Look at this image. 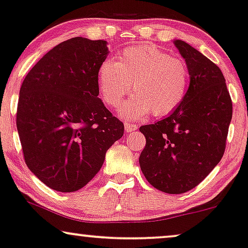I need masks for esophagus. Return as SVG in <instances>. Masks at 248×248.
I'll use <instances>...</instances> for the list:
<instances>
[{"mask_svg":"<svg viewBox=\"0 0 248 248\" xmlns=\"http://www.w3.org/2000/svg\"><path fill=\"white\" fill-rule=\"evenodd\" d=\"M137 127L136 124H129V122H127V124H124V130L127 131V133H131V131H135L137 129Z\"/></svg>","mask_w":248,"mask_h":248,"instance_id":"obj_1","label":"esophagus"}]
</instances>
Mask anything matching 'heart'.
I'll use <instances>...</instances> for the list:
<instances>
[{
	"label": "heart",
	"instance_id": "obj_1",
	"mask_svg": "<svg viewBox=\"0 0 248 248\" xmlns=\"http://www.w3.org/2000/svg\"><path fill=\"white\" fill-rule=\"evenodd\" d=\"M189 82L187 62L153 45L126 49L118 62L105 61L98 71L99 93L112 108L121 104L133 83L135 95L119 109L128 120L171 114L186 98Z\"/></svg>",
	"mask_w": 248,
	"mask_h": 248
}]
</instances>
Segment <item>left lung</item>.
Wrapping results in <instances>:
<instances>
[{
	"instance_id": "8db88e82",
	"label": "left lung",
	"mask_w": 248,
	"mask_h": 248,
	"mask_svg": "<svg viewBox=\"0 0 248 248\" xmlns=\"http://www.w3.org/2000/svg\"><path fill=\"white\" fill-rule=\"evenodd\" d=\"M190 71L186 96L176 111L140 128L144 176L162 192L184 193L214 169L224 155L232 101L220 67L186 42L175 41Z\"/></svg>"
}]
</instances>
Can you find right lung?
I'll return each mask as SVG.
<instances>
[{
    "mask_svg": "<svg viewBox=\"0 0 248 248\" xmlns=\"http://www.w3.org/2000/svg\"><path fill=\"white\" fill-rule=\"evenodd\" d=\"M106 41L72 37L28 72L17 106L18 134L31 171L59 192L83 187L98 173L124 126L98 98Z\"/></svg>",
    "mask_w": 248,
    "mask_h": 248,
    "instance_id": "right-lung-1",
    "label": "right lung"
}]
</instances>
